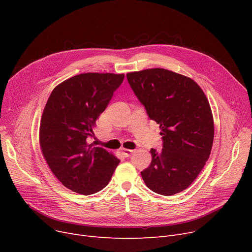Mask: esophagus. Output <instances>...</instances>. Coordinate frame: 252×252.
Here are the masks:
<instances>
[{
    "label": "esophagus",
    "mask_w": 252,
    "mask_h": 252,
    "mask_svg": "<svg viewBox=\"0 0 252 252\" xmlns=\"http://www.w3.org/2000/svg\"><path fill=\"white\" fill-rule=\"evenodd\" d=\"M121 151H122V153H123L126 157H128V156H130L131 154L134 153V150H131V149H126V148H123Z\"/></svg>",
    "instance_id": "obj_1"
}]
</instances>
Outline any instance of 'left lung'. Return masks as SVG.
I'll use <instances>...</instances> for the list:
<instances>
[{"label": "left lung", "instance_id": "left-lung-1", "mask_svg": "<svg viewBox=\"0 0 252 252\" xmlns=\"http://www.w3.org/2000/svg\"><path fill=\"white\" fill-rule=\"evenodd\" d=\"M129 86L149 117L159 125L162 149L141 171L153 192L170 196L187 189L210 155L214 116L202 89L192 78L163 68L126 73Z\"/></svg>", "mask_w": 252, "mask_h": 252}]
</instances>
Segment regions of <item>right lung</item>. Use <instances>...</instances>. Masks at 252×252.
Returning a JSON list of instances; mask_svg holds the SVG:
<instances>
[{
  "label": "right lung",
  "instance_id": "add662e5",
  "mask_svg": "<svg viewBox=\"0 0 252 252\" xmlns=\"http://www.w3.org/2000/svg\"><path fill=\"white\" fill-rule=\"evenodd\" d=\"M124 78V73L77 74L56 86L46 103L39 146L52 173L75 193L91 195L105 188L121 162L88 139Z\"/></svg>",
  "mask_w": 252,
  "mask_h": 252
}]
</instances>
